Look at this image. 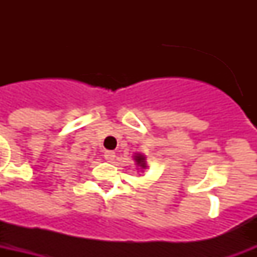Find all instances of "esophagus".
Wrapping results in <instances>:
<instances>
[{
    "instance_id": "1",
    "label": "esophagus",
    "mask_w": 257,
    "mask_h": 257,
    "mask_svg": "<svg viewBox=\"0 0 257 257\" xmlns=\"http://www.w3.org/2000/svg\"><path fill=\"white\" fill-rule=\"evenodd\" d=\"M104 157H105V160L109 161V163H112V161L116 159V153L113 152V151H105Z\"/></svg>"
}]
</instances>
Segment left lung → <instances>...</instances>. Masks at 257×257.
I'll return each instance as SVG.
<instances>
[{"label":"left lung","instance_id":"8db88e82","mask_svg":"<svg viewBox=\"0 0 257 257\" xmlns=\"http://www.w3.org/2000/svg\"><path fill=\"white\" fill-rule=\"evenodd\" d=\"M133 160H135V163H136L137 167H140V169L143 172L148 168V165H147V157H145L143 153H140V152L135 153V156H133Z\"/></svg>","mask_w":257,"mask_h":257}]
</instances>
